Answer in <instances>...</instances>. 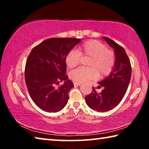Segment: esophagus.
I'll use <instances>...</instances> for the list:
<instances>
[{
    "label": "esophagus",
    "instance_id": "1",
    "mask_svg": "<svg viewBox=\"0 0 149 149\" xmlns=\"http://www.w3.org/2000/svg\"><path fill=\"white\" fill-rule=\"evenodd\" d=\"M74 86H79V85H81V84H79V83L74 82Z\"/></svg>",
    "mask_w": 149,
    "mask_h": 149
}]
</instances>
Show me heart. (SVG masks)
<instances>
[{"label": "heart", "mask_w": 149, "mask_h": 149, "mask_svg": "<svg viewBox=\"0 0 149 149\" xmlns=\"http://www.w3.org/2000/svg\"><path fill=\"white\" fill-rule=\"evenodd\" d=\"M80 56L89 57L88 63L90 68H78L70 73V77L75 82L83 83L94 79L97 76L107 75L112 72L115 64L114 53L107 49L104 44L95 40H90L77 47L75 50H71L65 58V62L68 68H73L79 63Z\"/></svg>", "instance_id": "b5f03b06"}]
</instances>
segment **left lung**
I'll return each instance as SVG.
<instances>
[{
	"label": "left lung",
	"instance_id": "1",
	"mask_svg": "<svg viewBox=\"0 0 149 149\" xmlns=\"http://www.w3.org/2000/svg\"><path fill=\"white\" fill-rule=\"evenodd\" d=\"M102 39L114 49L115 64L110 74L98 82V88L103 87L102 92L97 93L93 87L91 93L85 98L88 107L99 112L117 107L124 97L132 76V66L124 49L107 37Z\"/></svg>",
	"mask_w": 149,
	"mask_h": 149
}]
</instances>
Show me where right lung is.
Instances as JSON below:
<instances>
[{"mask_svg":"<svg viewBox=\"0 0 149 149\" xmlns=\"http://www.w3.org/2000/svg\"><path fill=\"white\" fill-rule=\"evenodd\" d=\"M81 39L50 38L32 49L25 68V80L29 95L37 107L48 112H59L68 101L74 84L65 75L67 54ZM62 80L58 88L55 85Z\"/></svg>","mask_w":149,"mask_h":149,"instance_id":"right-lung-1","label":"right lung"}]
</instances>
